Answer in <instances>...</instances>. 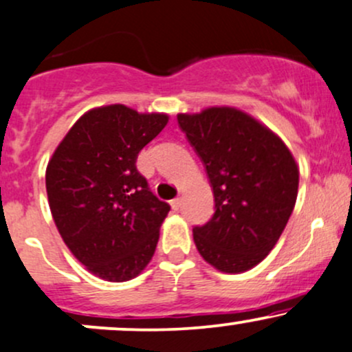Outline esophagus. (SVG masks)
<instances>
[{"instance_id": "34e87169", "label": "esophagus", "mask_w": 352, "mask_h": 352, "mask_svg": "<svg viewBox=\"0 0 352 352\" xmlns=\"http://www.w3.org/2000/svg\"><path fill=\"white\" fill-rule=\"evenodd\" d=\"M170 204H172V207L175 208V210H177V208H179L180 206H182V199H180V197H175V199H173L172 202H170Z\"/></svg>"}]
</instances>
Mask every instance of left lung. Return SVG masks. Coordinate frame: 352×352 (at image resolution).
Masks as SVG:
<instances>
[{
	"instance_id": "8db88e82",
	"label": "left lung",
	"mask_w": 352,
	"mask_h": 352,
	"mask_svg": "<svg viewBox=\"0 0 352 352\" xmlns=\"http://www.w3.org/2000/svg\"><path fill=\"white\" fill-rule=\"evenodd\" d=\"M177 122L214 192V215L194 227L197 250L222 272L252 269L274 249L294 210V157L277 135L235 108L214 107Z\"/></svg>"
}]
</instances>
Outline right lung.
<instances>
[{
	"instance_id": "obj_1",
	"label": "right lung",
	"mask_w": 352,
	"mask_h": 352,
	"mask_svg": "<svg viewBox=\"0 0 352 352\" xmlns=\"http://www.w3.org/2000/svg\"><path fill=\"white\" fill-rule=\"evenodd\" d=\"M125 105L90 110L69 129L46 168L58 232L95 276L125 283L153 257L170 206L137 170L140 150L167 125Z\"/></svg>"
}]
</instances>
